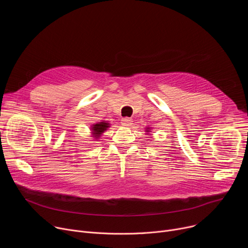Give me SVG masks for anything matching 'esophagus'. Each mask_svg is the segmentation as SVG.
<instances>
[{
	"label": "esophagus",
	"mask_w": 248,
	"mask_h": 248,
	"mask_svg": "<svg viewBox=\"0 0 248 248\" xmlns=\"http://www.w3.org/2000/svg\"><path fill=\"white\" fill-rule=\"evenodd\" d=\"M132 124V120L130 118H123L122 119V124L124 126H129Z\"/></svg>",
	"instance_id": "obj_1"
}]
</instances>
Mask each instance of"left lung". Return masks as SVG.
Listing matches in <instances>:
<instances>
[{"instance_id": "obj_1", "label": "left lung", "mask_w": 248, "mask_h": 248, "mask_svg": "<svg viewBox=\"0 0 248 248\" xmlns=\"http://www.w3.org/2000/svg\"><path fill=\"white\" fill-rule=\"evenodd\" d=\"M151 129H152L151 127H148V126H146V127H145V132L148 134L149 132H151Z\"/></svg>"}]
</instances>
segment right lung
I'll list each match as a JSON object with an SVG mask.
<instances>
[{"label":"right lung","instance_id":"1","mask_svg":"<svg viewBox=\"0 0 248 248\" xmlns=\"http://www.w3.org/2000/svg\"><path fill=\"white\" fill-rule=\"evenodd\" d=\"M110 125H111L110 123L106 122V121L99 122V123H97V124H93L90 126V130H91V135H92V137H93L95 140L99 139V138L102 136V134H103L106 130H107L109 127H111Z\"/></svg>","mask_w":248,"mask_h":248}]
</instances>
